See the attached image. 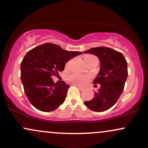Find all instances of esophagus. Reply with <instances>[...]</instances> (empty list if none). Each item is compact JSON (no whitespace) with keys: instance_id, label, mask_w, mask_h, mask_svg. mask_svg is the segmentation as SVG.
<instances>
[{"instance_id":"esophagus-1","label":"esophagus","mask_w":148,"mask_h":148,"mask_svg":"<svg viewBox=\"0 0 148 148\" xmlns=\"http://www.w3.org/2000/svg\"><path fill=\"white\" fill-rule=\"evenodd\" d=\"M76 87H77L78 88H79V90H84V88H81V87H80V86H76Z\"/></svg>"}]
</instances>
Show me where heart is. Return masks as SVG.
I'll list each match as a JSON object with an SVG mask.
<instances>
[{"label": "heart", "mask_w": 148, "mask_h": 148, "mask_svg": "<svg viewBox=\"0 0 148 148\" xmlns=\"http://www.w3.org/2000/svg\"><path fill=\"white\" fill-rule=\"evenodd\" d=\"M93 56L88 55L86 56L85 57V58H87L89 57H92ZM84 58V59H85ZM88 78L86 76L83 75H79V74H71L70 76H69L68 77V81L72 84L76 85V86H84V84H86V82L88 81Z\"/></svg>", "instance_id": "heart-1"}]
</instances>
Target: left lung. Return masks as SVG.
<instances>
[{
    "label": "left lung",
    "instance_id": "left-lung-1",
    "mask_svg": "<svg viewBox=\"0 0 148 148\" xmlns=\"http://www.w3.org/2000/svg\"><path fill=\"white\" fill-rule=\"evenodd\" d=\"M84 53L99 58L100 69L93 83L101 85L92 99L84 103L93 111H105L117 102L123 93L128 75L127 62L123 53L108 47L92 48Z\"/></svg>",
    "mask_w": 148,
    "mask_h": 148
}]
</instances>
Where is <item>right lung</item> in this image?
<instances>
[{
    "label": "right lung",
    "mask_w": 148,
    "mask_h": 148,
    "mask_svg": "<svg viewBox=\"0 0 148 148\" xmlns=\"http://www.w3.org/2000/svg\"><path fill=\"white\" fill-rule=\"evenodd\" d=\"M80 54L82 53L64 50L51 43L43 44L27 53L21 63V79L25 95L34 107L50 112L64 102L69 86L64 81L54 84L51 76L58 75L69 60Z\"/></svg>",
    "instance_id": "1"
}]
</instances>
